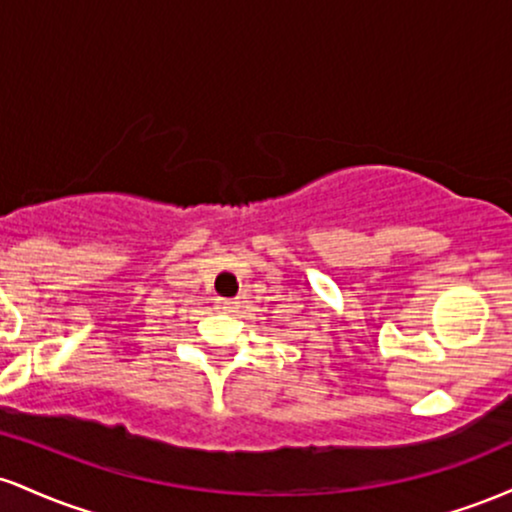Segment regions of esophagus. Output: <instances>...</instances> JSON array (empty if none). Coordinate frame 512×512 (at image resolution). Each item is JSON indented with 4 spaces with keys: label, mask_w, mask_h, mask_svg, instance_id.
I'll return each mask as SVG.
<instances>
[{
    "label": "esophagus",
    "mask_w": 512,
    "mask_h": 512,
    "mask_svg": "<svg viewBox=\"0 0 512 512\" xmlns=\"http://www.w3.org/2000/svg\"><path fill=\"white\" fill-rule=\"evenodd\" d=\"M238 308V301L233 298H216V310H223V313H233Z\"/></svg>",
    "instance_id": "obj_1"
}]
</instances>
